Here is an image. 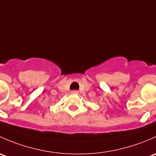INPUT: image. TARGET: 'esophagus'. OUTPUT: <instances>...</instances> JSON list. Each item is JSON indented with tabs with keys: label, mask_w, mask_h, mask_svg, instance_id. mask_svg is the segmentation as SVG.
I'll return each mask as SVG.
<instances>
[{
	"label": "esophagus",
	"mask_w": 156,
	"mask_h": 156,
	"mask_svg": "<svg viewBox=\"0 0 156 156\" xmlns=\"http://www.w3.org/2000/svg\"><path fill=\"white\" fill-rule=\"evenodd\" d=\"M71 93H73V94H78L79 91H77V90H73V91H71Z\"/></svg>",
	"instance_id": "34e87169"
}]
</instances>
